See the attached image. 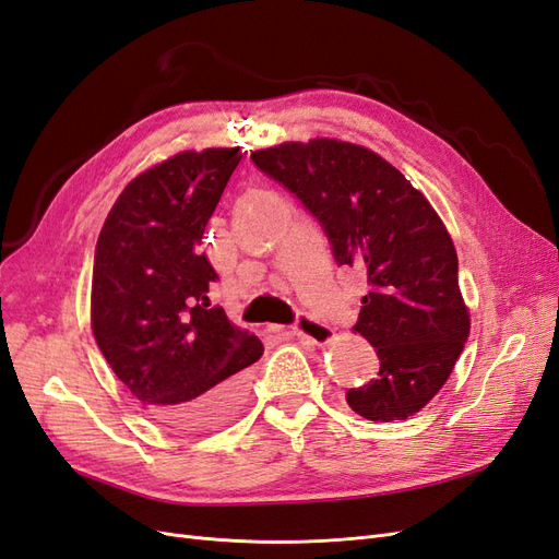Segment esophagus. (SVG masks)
<instances>
[{"label":"esophagus","instance_id":"34e87169","mask_svg":"<svg viewBox=\"0 0 559 559\" xmlns=\"http://www.w3.org/2000/svg\"><path fill=\"white\" fill-rule=\"evenodd\" d=\"M273 331H280V329H273ZM292 335L300 337V341H306V343H312V345H326L333 337V329L321 324V321H317L308 314H300L298 324L292 329Z\"/></svg>","mask_w":559,"mask_h":559}]
</instances>
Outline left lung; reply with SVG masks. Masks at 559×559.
Instances as JSON below:
<instances>
[{
	"mask_svg": "<svg viewBox=\"0 0 559 559\" xmlns=\"http://www.w3.org/2000/svg\"><path fill=\"white\" fill-rule=\"evenodd\" d=\"M251 160L317 218L337 265L366 273L354 331L378 349L380 370L349 389V408L373 421L419 413L450 378L471 329L441 216L394 165L357 144L286 142Z\"/></svg>",
	"mask_w": 559,
	"mask_h": 559,
	"instance_id": "obj_1",
	"label": "left lung"
}]
</instances>
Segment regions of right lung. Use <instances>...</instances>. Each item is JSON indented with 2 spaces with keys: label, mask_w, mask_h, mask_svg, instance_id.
Wrapping results in <instances>:
<instances>
[{
  "label": "right lung",
  "mask_w": 559,
  "mask_h": 559,
  "mask_svg": "<svg viewBox=\"0 0 559 559\" xmlns=\"http://www.w3.org/2000/svg\"><path fill=\"white\" fill-rule=\"evenodd\" d=\"M240 158V146L205 148L154 165L118 195L95 247V343L130 394L179 431L238 413L263 354L257 335L210 302L218 275L200 251Z\"/></svg>",
  "instance_id": "right-lung-1"
}]
</instances>
